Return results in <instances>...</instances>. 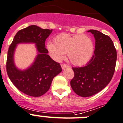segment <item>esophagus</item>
Wrapping results in <instances>:
<instances>
[{"label":"esophagus","instance_id":"esophagus-1","mask_svg":"<svg viewBox=\"0 0 123 123\" xmlns=\"http://www.w3.org/2000/svg\"><path fill=\"white\" fill-rule=\"evenodd\" d=\"M68 67V65H67V64H61V67L62 69Z\"/></svg>","mask_w":123,"mask_h":123}]
</instances>
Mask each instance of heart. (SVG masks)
Masks as SVG:
<instances>
[{
  "label": "heart",
  "instance_id": "heart-1",
  "mask_svg": "<svg viewBox=\"0 0 123 123\" xmlns=\"http://www.w3.org/2000/svg\"><path fill=\"white\" fill-rule=\"evenodd\" d=\"M47 48L54 59L60 61L67 52L68 58L75 65H83L89 61L93 54V44L89 37L83 34L62 33L49 42Z\"/></svg>",
  "mask_w": 123,
  "mask_h": 123
}]
</instances>
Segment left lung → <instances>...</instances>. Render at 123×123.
Here are the masks:
<instances>
[{"label": "left lung", "mask_w": 123, "mask_h": 123, "mask_svg": "<svg viewBox=\"0 0 123 123\" xmlns=\"http://www.w3.org/2000/svg\"><path fill=\"white\" fill-rule=\"evenodd\" d=\"M95 38L94 55L86 65L73 67L74 76L70 85L80 96L89 97L99 92L110 82L114 74L117 51L111 38L99 31L90 30Z\"/></svg>", "instance_id": "8db88e82"}]
</instances>
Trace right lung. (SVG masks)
I'll list each match as a JSON object with an SVG mask.
<instances>
[{
	"mask_svg": "<svg viewBox=\"0 0 123 123\" xmlns=\"http://www.w3.org/2000/svg\"><path fill=\"white\" fill-rule=\"evenodd\" d=\"M52 31L30 25L18 31L9 47L6 60L9 78L19 91L30 96L38 97L46 93L54 78L62 71L60 64L48 55L45 48L46 40ZM20 43H35L39 53L33 65L25 71L17 69L13 63L14 49Z\"/></svg>",
	"mask_w": 123,
	"mask_h": 123,
	"instance_id": "1",
	"label": "right lung"
}]
</instances>
